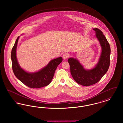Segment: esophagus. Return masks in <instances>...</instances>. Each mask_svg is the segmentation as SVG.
Returning a JSON list of instances; mask_svg holds the SVG:
<instances>
[{
  "mask_svg": "<svg viewBox=\"0 0 123 123\" xmlns=\"http://www.w3.org/2000/svg\"><path fill=\"white\" fill-rule=\"evenodd\" d=\"M69 57V54L66 53H64L63 54V58L64 59H66Z\"/></svg>",
  "mask_w": 123,
  "mask_h": 123,
  "instance_id": "1",
  "label": "esophagus"
}]
</instances>
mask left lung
Instances as JSON below:
<instances>
[{"mask_svg": "<svg viewBox=\"0 0 123 123\" xmlns=\"http://www.w3.org/2000/svg\"><path fill=\"white\" fill-rule=\"evenodd\" d=\"M93 30L95 32L96 38L99 41L101 49L97 64L92 69L88 70L77 59L70 58L68 59L73 79L77 83L84 86H90L99 82L106 73L110 65V45L100 30L97 28Z\"/></svg>", "mask_w": 123, "mask_h": 123, "instance_id": "8db88e82", "label": "left lung"}]
</instances>
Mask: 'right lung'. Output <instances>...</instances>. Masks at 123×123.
<instances>
[{"label":"right lung","mask_w":123,"mask_h":123,"mask_svg":"<svg viewBox=\"0 0 123 123\" xmlns=\"http://www.w3.org/2000/svg\"><path fill=\"white\" fill-rule=\"evenodd\" d=\"M18 36L12 49L11 59L13 72L21 82L29 88H38L49 85L53 79L56 69L63 59L59 57L51 60L46 66L35 72H29L21 67L17 57V48Z\"/></svg>","instance_id":"1"}]
</instances>
